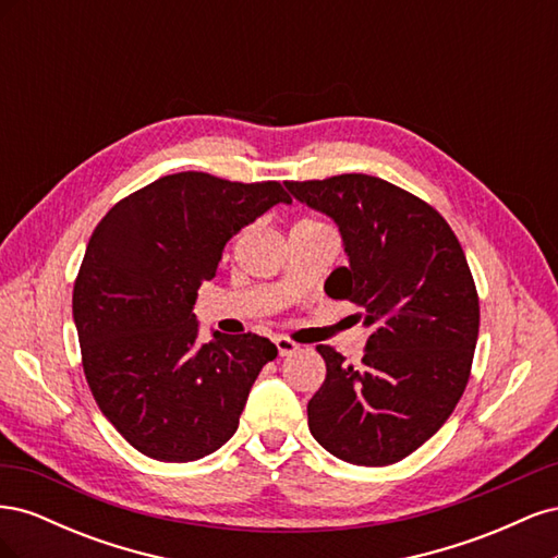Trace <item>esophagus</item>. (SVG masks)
I'll return each instance as SVG.
<instances>
[{
	"label": "esophagus",
	"instance_id": "34e87169",
	"mask_svg": "<svg viewBox=\"0 0 558 558\" xmlns=\"http://www.w3.org/2000/svg\"><path fill=\"white\" fill-rule=\"evenodd\" d=\"M275 344H277L279 356H289V353L298 351V344L293 340H289V337H275Z\"/></svg>",
	"mask_w": 558,
	"mask_h": 558
}]
</instances>
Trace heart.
Masks as SVG:
<instances>
[{
    "label": "heart",
    "instance_id": "obj_1",
    "mask_svg": "<svg viewBox=\"0 0 558 558\" xmlns=\"http://www.w3.org/2000/svg\"><path fill=\"white\" fill-rule=\"evenodd\" d=\"M302 223H312V226H324V223H318V221H302Z\"/></svg>",
    "mask_w": 558,
    "mask_h": 558
}]
</instances>
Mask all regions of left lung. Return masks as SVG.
<instances>
[{
	"mask_svg": "<svg viewBox=\"0 0 558 558\" xmlns=\"http://www.w3.org/2000/svg\"><path fill=\"white\" fill-rule=\"evenodd\" d=\"M340 228L347 267L326 293L373 328L361 365L328 344L326 381L307 404L314 440L356 465H391L442 428L470 379L480 298L453 230L428 202L379 177L286 181Z\"/></svg>",
	"mask_w": 558,
	"mask_h": 558,
	"instance_id": "8db88e82",
	"label": "left lung"
}]
</instances>
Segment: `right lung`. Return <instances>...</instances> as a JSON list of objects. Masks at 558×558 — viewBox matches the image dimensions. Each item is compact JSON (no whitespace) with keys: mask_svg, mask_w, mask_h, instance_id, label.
<instances>
[{"mask_svg":"<svg viewBox=\"0 0 558 558\" xmlns=\"http://www.w3.org/2000/svg\"><path fill=\"white\" fill-rule=\"evenodd\" d=\"M291 195L279 181L179 172L123 197L97 223L74 281L81 361L99 410L148 459L197 461L240 426L267 337L197 344L193 305L232 234Z\"/></svg>","mask_w":558,"mask_h":558,"instance_id":"obj_1","label":"right lung"}]
</instances>
